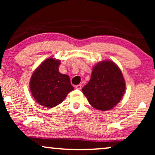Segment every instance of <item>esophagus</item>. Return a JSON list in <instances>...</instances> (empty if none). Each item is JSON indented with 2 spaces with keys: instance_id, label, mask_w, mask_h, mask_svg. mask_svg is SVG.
<instances>
[{
  "instance_id": "34e87169",
  "label": "esophagus",
  "mask_w": 155,
  "mask_h": 155,
  "mask_svg": "<svg viewBox=\"0 0 155 155\" xmlns=\"http://www.w3.org/2000/svg\"><path fill=\"white\" fill-rule=\"evenodd\" d=\"M75 87L76 89H78V90H80V89L82 88V84H78V85L75 86Z\"/></svg>"
}]
</instances>
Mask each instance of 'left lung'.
<instances>
[{
  "mask_svg": "<svg viewBox=\"0 0 155 155\" xmlns=\"http://www.w3.org/2000/svg\"><path fill=\"white\" fill-rule=\"evenodd\" d=\"M126 83L118 65L111 61H102L93 68L90 80L82 88L89 103L94 109L107 111L119 103Z\"/></svg>",
  "mask_w": 155,
  "mask_h": 155,
  "instance_id": "obj_1",
  "label": "left lung"
}]
</instances>
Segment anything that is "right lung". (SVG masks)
Segmentation results:
<instances>
[{
    "mask_svg": "<svg viewBox=\"0 0 155 155\" xmlns=\"http://www.w3.org/2000/svg\"><path fill=\"white\" fill-rule=\"evenodd\" d=\"M61 61L48 58L43 61L31 75L29 87L39 104L47 108L56 107L73 90L70 78L58 71Z\"/></svg>",
    "mask_w": 155,
    "mask_h": 155,
    "instance_id": "right-lung-1",
    "label": "right lung"
}]
</instances>
